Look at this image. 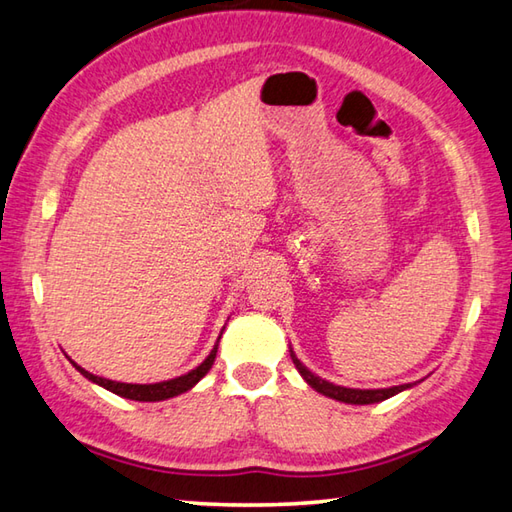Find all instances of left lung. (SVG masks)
<instances>
[{
  "instance_id": "left-lung-1",
  "label": "left lung",
  "mask_w": 512,
  "mask_h": 512,
  "mask_svg": "<svg viewBox=\"0 0 512 512\" xmlns=\"http://www.w3.org/2000/svg\"><path fill=\"white\" fill-rule=\"evenodd\" d=\"M289 354H292V361L296 365V370L301 372L303 379L312 385V388L316 392L325 394V397L330 399H336V401H343V403H352V406H368V403H379V401H385L394 397V394H399L403 390L412 388L410 383L406 385H394V388H381V390H356V388H343V385H334L330 381L321 379V376L312 374L310 370L305 368V365L296 359V354L289 350Z\"/></svg>"
}]
</instances>
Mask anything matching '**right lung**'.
<instances>
[{
  "label": "right lung",
  "mask_w": 512,
  "mask_h": 512,
  "mask_svg": "<svg viewBox=\"0 0 512 512\" xmlns=\"http://www.w3.org/2000/svg\"><path fill=\"white\" fill-rule=\"evenodd\" d=\"M220 341V336H218ZM216 352H218V343L214 345V350L209 352V356L205 361H202L196 370H191L187 374L182 376H176V379H169V381H160V383H120V381H111V379H102V376H95L91 372H86L84 368H80V365H75V370L84 374L86 379L102 385V388H106L113 394H118V397H124V399H131V401H165V399H171V397H178V394L187 392L194 388V385L205 376L211 365H214L216 361Z\"/></svg>",
  "instance_id": "add662e5"
}]
</instances>
